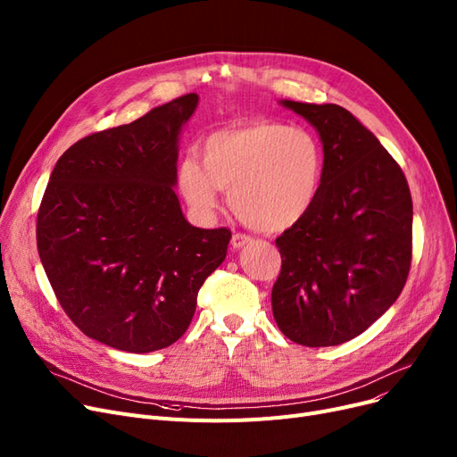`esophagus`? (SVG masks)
<instances>
[{"instance_id": "esophagus-1", "label": "esophagus", "mask_w": 457, "mask_h": 457, "mask_svg": "<svg viewBox=\"0 0 457 457\" xmlns=\"http://www.w3.org/2000/svg\"><path fill=\"white\" fill-rule=\"evenodd\" d=\"M253 239L250 235H243V233H235L233 237H231V246L235 248V250H239V248H245L246 245H250Z\"/></svg>"}]
</instances>
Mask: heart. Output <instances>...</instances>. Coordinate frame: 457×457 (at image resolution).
Masks as SVG:
<instances>
[{
    "label": "heart",
    "instance_id": "heart-1",
    "mask_svg": "<svg viewBox=\"0 0 457 457\" xmlns=\"http://www.w3.org/2000/svg\"><path fill=\"white\" fill-rule=\"evenodd\" d=\"M202 162L185 156L177 187L197 216H211L220 190L241 220L265 233L286 231L310 214L325 179V151L313 132L255 119L209 134Z\"/></svg>",
    "mask_w": 457,
    "mask_h": 457
}]
</instances>
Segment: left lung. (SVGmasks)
Instances as JSON below:
<instances>
[{"label":"left lung","instance_id":"8db88e82","mask_svg":"<svg viewBox=\"0 0 457 457\" xmlns=\"http://www.w3.org/2000/svg\"><path fill=\"white\" fill-rule=\"evenodd\" d=\"M320 134L321 194L276 239L282 272L274 321L306 347L345 344L398 299L411 267L412 202L405 175L359 119L338 104L280 101Z\"/></svg>","mask_w":457,"mask_h":457}]
</instances>
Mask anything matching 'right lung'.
I'll return each instance as SVG.
<instances>
[{
  "instance_id": "obj_1",
  "label": "right lung",
  "mask_w": 457,
  "mask_h": 457,
  "mask_svg": "<svg viewBox=\"0 0 457 457\" xmlns=\"http://www.w3.org/2000/svg\"><path fill=\"white\" fill-rule=\"evenodd\" d=\"M188 93L59 158L37 216V248L59 304L89 338L151 353L187 332L197 291L226 260V228H194L177 185Z\"/></svg>"
}]
</instances>
